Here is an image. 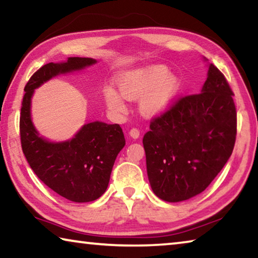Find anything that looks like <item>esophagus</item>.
<instances>
[{
  "mask_svg": "<svg viewBox=\"0 0 258 258\" xmlns=\"http://www.w3.org/2000/svg\"><path fill=\"white\" fill-rule=\"evenodd\" d=\"M130 137L132 138V139H134V140L139 139V137H140V131H139L138 128H132V130L130 131Z\"/></svg>",
  "mask_w": 258,
  "mask_h": 258,
  "instance_id": "1",
  "label": "esophagus"
}]
</instances>
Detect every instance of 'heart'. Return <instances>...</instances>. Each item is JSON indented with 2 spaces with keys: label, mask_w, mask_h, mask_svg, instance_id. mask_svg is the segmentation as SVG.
<instances>
[{
  "label": "heart",
  "mask_w": 258,
  "mask_h": 258,
  "mask_svg": "<svg viewBox=\"0 0 258 258\" xmlns=\"http://www.w3.org/2000/svg\"><path fill=\"white\" fill-rule=\"evenodd\" d=\"M118 90L103 87V98L107 107L115 113L126 110L124 101L138 100L140 110L147 117H159L171 109L182 91L180 77L171 74L167 67L156 64L126 73L118 80Z\"/></svg>",
  "instance_id": "obj_1"
}]
</instances>
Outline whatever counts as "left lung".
Returning a JSON list of instances; mask_svg holds the SVG:
<instances>
[{
  "instance_id": "1",
  "label": "left lung",
  "mask_w": 258,
  "mask_h": 258,
  "mask_svg": "<svg viewBox=\"0 0 258 258\" xmlns=\"http://www.w3.org/2000/svg\"><path fill=\"white\" fill-rule=\"evenodd\" d=\"M232 97L223 74L208 63L200 93L180 99L151 121L143 147L157 197L168 203L187 200L202 194L221 172L237 134Z\"/></svg>"
}]
</instances>
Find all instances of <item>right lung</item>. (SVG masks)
I'll use <instances>...</instances> for the list:
<instances>
[{"label":"right lung","mask_w":258,"mask_h":258,"mask_svg":"<svg viewBox=\"0 0 258 258\" xmlns=\"http://www.w3.org/2000/svg\"><path fill=\"white\" fill-rule=\"evenodd\" d=\"M98 61L71 56L61 62L46 63L25 86L20 112L21 147L38 178L61 197L74 203H90L106 192L113 163L125 146L118 124L89 121L72 139L50 141L40 134L32 119L34 91L53 77L82 72Z\"/></svg>","instance_id":"obj_1"}]
</instances>
